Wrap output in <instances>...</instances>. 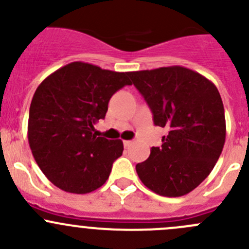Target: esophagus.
I'll list each match as a JSON object with an SVG mask.
<instances>
[{
  "label": "esophagus",
  "instance_id": "34e87169",
  "mask_svg": "<svg viewBox=\"0 0 249 249\" xmlns=\"http://www.w3.org/2000/svg\"><path fill=\"white\" fill-rule=\"evenodd\" d=\"M123 143H124V147L125 148H129L130 145L132 144V141H124V142H123Z\"/></svg>",
  "mask_w": 249,
  "mask_h": 249
}]
</instances>
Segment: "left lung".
Segmentation results:
<instances>
[{
	"mask_svg": "<svg viewBox=\"0 0 249 249\" xmlns=\"http://www.w3.org/2000/svg\"><path fill=\"white\" fill-rule=\"evenodd\" d=\"M153 113L157 126L167 127L161 147H152L136 165L143 184L162 196L194 190L210 175L225 142V114L211 80L182 66L129 72Z\"/></svg>",
	"mask_w": 249,
	"mask_h": 249,
	"instance_id": "obj_1",
	"label": "left lung"
}]
</instances>
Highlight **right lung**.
Wrapping results in <instances>:
<instances>
[{
    "instance_id": "obj_1",
    "label": "right lung",
    "mask_w": 249,
    "mask_h": 249,
    "mask_svg": "<svg viewBox=\"0 0 249 249\" xmlns=\"http://www.w3.org/2000/svg\"><path fill=\"white\" fill-rule=\"evenodd\" d=\"M131 85L129 72L71 62L48 76L32 97L27 139L35 160L54 185L87 194L108 179L122 140L97 137L113 94Z\"/></svg>"
}]
</instances>
